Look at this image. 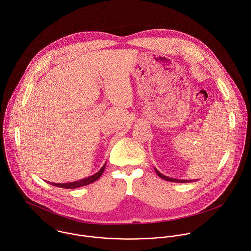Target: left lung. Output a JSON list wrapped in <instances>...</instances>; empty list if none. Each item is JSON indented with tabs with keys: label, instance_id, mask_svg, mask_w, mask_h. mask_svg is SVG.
Returning a JSON list of instances; mask_svg holds the SVG:
<instances>
[{
	"label": "left lung",
	"instance_id": "left-lung-1",
	"mask_svg": "<svg viewBox=\"0 0 251 251\" xmlns=\"http://www.w3.org/2000/svg\"><path fill=\"white\" fill-rule=\"evenodd\" d=\"M154 170L161 179H164V180L169 181V182H177V183H191V182H194V180H179V179H175V178H170V177H167V176L163 175L162 173H160L156 168H154Z\"/></svg>",
	"mask_w": 251,
	"mask_h": 251
}]
</instances>
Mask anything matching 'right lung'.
<instances>
[{"mask_svg":"<svg viewBox=\"0 0 251 251\" xmlns=\"http://www.w3.org/2000/svg\"><path fill=\"white\" fill-rule=\"evenodd\" d=\"M106 163L104 164V166L101 169H100L98 172H96L95 174H93V175H91V176H89L87 178H84L82 180L74 181V182H70V183H51V182H47V183H49L50 185H53L55 187H60V188H65V189H75V188L83 187V186L92 184L93 182L97 181L100 177L102 176V174H103V172L105 170V167H106Z\"/></svg>","mask_w":251,"mask_h":251,"instance_id":"add662e5","label":"right lung"}]
</instances>
